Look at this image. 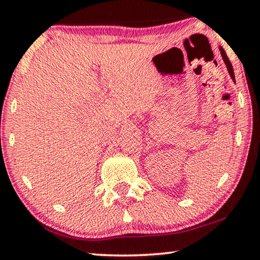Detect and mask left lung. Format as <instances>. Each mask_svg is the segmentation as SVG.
Here are the masks:
<instances>
[{
    "label": "left lung",
    "mask_w": 260,
    "mask_h": 260,
    "mask_svg": "<svg viewBox=\"0 0 260 260\" xmlns=\"http://www.w3.org/2000/svg\"><path fill=\"white\" fill-rule=\"evenodd\" d=\"M219 50H220L221 57H222V60H224V62H225V64H226V68H228V71H229V74H230V76H231V79L233 80V81L236 82V79H235V72H233V67H232V64H231V62H230V60H229L228 55H226L225 50L222 49V47H219Z\"/></svg>",
    "instance_id": "1"
}]
</instances>
